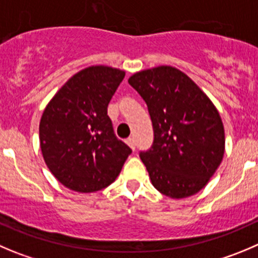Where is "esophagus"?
I'll list each match as a JSON object with an SVG mask.
<instances>
[{"instance_id":"obj_1","label":"esophagus","mask_w":258,"mask_h":258,"mask_svg":"<svg viewBox=\"0 0 258 258\" xmlns=\"http://www.w3.org/2000/svg\"><path fill=\"white\" fill-rule=\"evenodd\" d=\"M126 143H127V146L133 149V151H136V139H134L133 137H129V138L126 139Z\"/></svg>"}]
</instances>
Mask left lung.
I'll list each match as a JSON object with an SVG mask.
<instances>
[{
  "mask_svg": "<svg viewBox=\"0 0 258 258\" xmlns=\"http://www.w3.org/2000/svg\"><path fill=\"white\" fill-rule=\"evenodd\" d=\"M127 82L146 101L153 125V144L139 153L152 183L172 199L195 195L224 154L217 107L190 77L170 66L142 71Z\"/></svg>",
  "mask_w": 258,
  "mask_h": 258,
  "instance_id": "8db88e82",
  "label": "left lung"
}]
</instances>
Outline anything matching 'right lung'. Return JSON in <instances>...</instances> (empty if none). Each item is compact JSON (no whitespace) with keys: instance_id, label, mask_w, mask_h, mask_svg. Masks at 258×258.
Listing matches in <instances>:
<instances>
[{"instance_id":"right-lung-1","label":"right lung","mask_w":258,"mask_h":258,"mask_svg":"<svg viewBox=\"0 0 258 258\" xmlns=\"http://www.w3.org/2000/svg\"><path fill=\"white\" fill-rule=\"evenodd\" d=\"M124 71L92 66L71 77L46 105L39 139L46 166L62 185L78 192L107 187L132 149L116 138L107 105Z\"/></svg>"}]
</instances>
